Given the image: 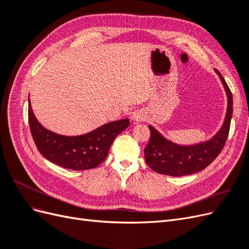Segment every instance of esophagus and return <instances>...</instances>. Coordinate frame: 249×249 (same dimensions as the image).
Here are the masks:
<instances>
[{
	"label": "esophagus",
	"mask_w": 249,
	"mask_h": 249,
	"mask_svg": "<svg viewBox=\"0 0 249 249\" xmlns=\"http://www.w3.org/2000/svg\"><path fill=\"white\" fill-rule=\"evenodd\" d=\"M133 119L135 120V122L140 123V122H142V120L145 119V116H144V114H143L142 112L137 111V112H135L134 114H133Z\"/></svg>",
	"instance_id": "1"
}]
</instances>
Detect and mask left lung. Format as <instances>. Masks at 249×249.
Masks as SVG:
<instances>
[{"mask_svg":"<svg viewBox=\"0 0 249 249\" xmlns=\"http://www.w3.org/2000/svg\"><path fill=\"white\" fill-rule=\"evenodd\" d=\"M217 73L228 95V112L221 129L207 142L183 146L165 139L159 132L149 125L150 138L144 148V156L146 164L154 171L171 177L193 175L209 166L221 153L230 133L232 95L221 73L219 71Z\"/></svg>","mask_w":249,"mask_h":249,"instance_id":"obj_1","label":"left lung"}]
</instances>
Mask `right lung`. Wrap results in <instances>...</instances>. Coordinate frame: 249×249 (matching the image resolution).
<instances>
[{"instance_id":"right-lung-1","label":"right lung","mask_w":249,"mask_h":249,"mask_svg":"<svg viewBox=\"0 0 249 249\" xmlns=\"http://www.w3.org/2000/svg\"><path fill=\"white\" fill-rule=\"evenodd\" d=\"M29 124L40 154L59 166L72 170L95 168L106 159L109 148L119 133L130 124L127 118L116 120L80 136H62L43 127L33 114L29 100Z\"/></svg>"}]
</instances>
